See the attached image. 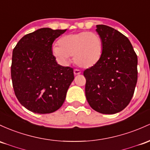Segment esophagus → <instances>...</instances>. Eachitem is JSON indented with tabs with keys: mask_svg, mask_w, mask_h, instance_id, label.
<instances>
[{
	"mask_svg": "<svg viewBox=\"0 0 150 150\" xmlns=\"http://www.w3.org/2000/svg\"><path fill=\"white\" fill-rule=\"evenodd\" d=\"M80 73H81V71L78 70V69H75V70H74V74H75V75H80Z\"/></svg>",
	"mask_w": 150,
	"mask_h": 150,
	"instance_id": "obj_1",
	"label": "esophagus"
}]
</instances>
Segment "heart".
Masks as SVG:
<instances>
[{"label":"heart","mask_w":150,"mask_h":150,"mask_svg":"<svg viewBox=\"0 0 150 150\" xmlns=\"http://www.w3.org/2000/svg\"><path fill=\"white\" fill-rule=\"evenodd\" d=\"M52 53L62 64H67L70 56L77 65L89 68L96 65L103 53V42L98 34L82 31L61 38L59 45H54Z\"/></svg>","instance_id":"1"}]
</instances>
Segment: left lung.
I'll return each mask as SVG.
<instances>
[{"instance_id":"left-lung-1","label":"left lung","mask_w":150,"mask_h":150,"mask_svg":"<svg viewBox=\"0 0 150 150\" xmlns=\"http://www.w3.org/2000/svg\"><path fill=\"white\" fill-rule=\"evenodd\" d=\"M96 31L103 42L100 61L84 71L89 105L102 114H115L129 105L137 82V56L129 39L105 25Z\"/></svg>"}]
</instances>
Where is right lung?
I'll use <instances>...</instances> for the list:
<instances>
[{
    "mask_svg": "<svg viewBox=\"0 0 150 150\" xmlns=\"http://www.w3.org/2000/svg\"><path fill=\"white\" fill-rule=\"evenodd\" d=\"M66 30L43 28L24 35L13 51L11 79L16 98L30 111L47 114L62 106L73 69L57 63L54 40Z\"/></svg>",
    "mask_w": 150,
    "mask_h": 150,
    "instance_id": "add662e5",
    "label": "right lung"
}]
</instances>
